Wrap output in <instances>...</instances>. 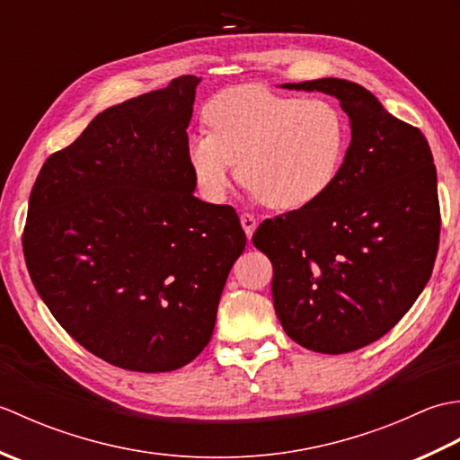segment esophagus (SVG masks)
Returning <instances> with one entry per match:
<instances>
[{
    "label": "esophagus",
    "mask_w": 460,
    "mask_h": 460,
    "mask_svg": "<svg viewBox=\"0 0 460 460\" xmlns=\"http://www.w3.org/2000/svg\"><path fill=\"white\" fill-rule=\"evenodd\" d=\"M241 225H243V229H245L247 237L251 239V235H252V233H255V229H257V219H255V215H251V213H241Z\"/></svg>",
    "instance_id": "esophagus-1"
}]
</instances>
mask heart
Here are the masks:
<instances>
[{"label": "heart", "instance_id": "b5f03b06", "mask_svg": "<svg viewBox=\"0 0 460 460\" xmlns=\"http://www.w3.org/2000/svg\"><path fill=\"white\" fill-rule=\"evenodd\" d=\"M211 130L190 136L188 160L199 190L219 201L237 172L262 205L296 211L336 183L349 146L346 114L326 99L235 86L208 109Z\"/></svg>", "mask_w": 460, "mask_h": 460}]
</instances>
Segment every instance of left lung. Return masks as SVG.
Masks as SVG:
<instances>
[{
    "instance_id": "obj_1",
    "label": "left lung",
    "mask_w": 460,
    "mask_h": 460,
    "mask_svg": "<svg viewBox=\"0 0 460 460\" xmlns=\"http://www.w3.org/2000/svg\"><path fill=\"white\" fill-rule=\"evenodd\" d=\"M282 89L336 96L351 142L330 191L262 221L252 245L272 262V302L287 334L320 354H348L387 334L431 279L441 233L433 154L421 130L356 83Z\"/></svg>"
}]
</instances>
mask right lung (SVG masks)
<instances>
[{"instance_id": "obj_1", "label": "right lung", "mask_w": 460, "mask_h": 460, "mask_svg": "<svg viewBox=\"0 0 460 460\" xmlns=\"http://www.w3.org/2000/svg\"><path fill=\"white\" fill-rule=\"evenodd\" d=\"M193 75L111 106L51 154L29 198L23 255L47 308L91 354L155 374L209 344L245 231L198 199L188 160Z\"/></svg>"}]
</instances>
